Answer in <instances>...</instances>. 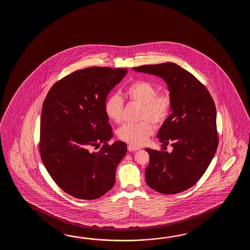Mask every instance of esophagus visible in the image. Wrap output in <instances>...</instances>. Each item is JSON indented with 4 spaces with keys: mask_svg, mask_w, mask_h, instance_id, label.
<instances>
[{
    "mask_svg": "<svg viewBox=\"0 0 250 250\" xmlns=\"http://www.w3.org/2000/svg\"><path fill=\"white\" fill-rule=\"evenodd\" d=\"M127 149H128V151L132 152V151H137V150H139L140 148H139L138 146H134V145H128V146H127Z\"/></svg>",
    "mask_w": 250,
    "mask_h": 250,
    "instance_id": "1",
    "label": "esophagus"
}]
</instances>
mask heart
Here are the masks:
<instances>
[{
    "instance_id": "obj_1",
    "label": "heart",
    "mask_w": 250,
    "mask_h": 250,
    "mask_svg": "<svg viewBox=\"0 0 250 250\" xmlns=\"http://www.w3.org/2000/svg\"><path fill=\"white\" fill-rule=\"evenodd\" d=\"M157 87L146 80H137L127 86L125 96L133 103L141 104L139 119L140 123H127L117 129L118 138L124 142L141 146L147 141L154 133V125L165 122L170 113L171 96L167 91L157 92ZM123 98L116 94L108 96L104 104L107 118L113 123H120L123 120Z\"/></svg>"
}]
</instances>
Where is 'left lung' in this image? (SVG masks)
Here are the masks:
<instances>
[{"label":"left lung","instance_id":"8db88e82","mask_svg":"<svg viewBox=\"0 0 250 250\" xmlns=\"http://www.w3.org/2000/svg\"><path fill=\"white\" fill-rule=\"evenodd\" d=\"M137 72L165 80L171 96V114L157 134L162 146L170 144V153L146 148L149 165L146 181L151 188L171 195L194 186L217 150L216 108L207 87L191 73L173 62L143 65Z\"/></svg>","mask_w":250,"mask_h":250}]
</instances>
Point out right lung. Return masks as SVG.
<instances>
[{
	"label": "right lung",
	"mask_w": 250,
	"mask_h": 250,
	"mask_svg": "<svg viewBox=\"0 0 250 250\" xmlns=\"http://www.w3.org/2000/svg\"><path fill=\"white\" fill-rule=\"evenodd\" d=\"M127 72L107 67L77 70L55 83L42 104L41 159L54 182L72 197L96 199L114 185L127 145L108 144L113 134L104 104ZM101 143L99 151H91Z\"/></svg>",
	"instance_id": "right-lung-1"
}]
</instances>
